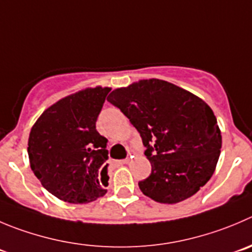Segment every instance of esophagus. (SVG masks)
Here are the masks:
<instances>
[{
    "label": "esophagus",
    "mask_w": 252,
    "mask_h": 252,
    "mask_svg": "<svg viewBox=\"0 0 252 252\" xmlns=\"http://www.w3.org/2000/svg\"><path fill=\"white\" fill-rule=\"evenodd\" d=\"M128 162H130V159H128V158H126V159H120V160H117V164H120V166H122V164H127Z\"/></svg>",
    "instance_id": "obj_1"
}]
</instances>
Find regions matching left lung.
Instances as JSON below:
<instances>
[{
  "label": "left lung",
  "mask_w": 252,
  "mask_h": 252,
  "mask_svg": "<svg viewBox=\"0 0 252 252\" xmlns=\"http://www.w3.org/2000/svg\"><path fill=\"white\" fill-rule=\"evenodd\" d=\"M107 101L142 137L152 171L141 191L163 204L194 195L212 178L221 148L213 110L191 93L159 79L116 89Z\"/></svg>",
  "instance_id": "1"
}]
</instances>
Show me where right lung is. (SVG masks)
I'll return each instance as SVG.
<instances>
[{"instance_id": "add662e5", "label": "right lung", "mask_w": 252, "mask_h": 252, "mask_svg": "<svg viewBox=\"0 0 252 252\" xmlns=\"http://www.w3.org/2000/svg\"><path fill=\"white\" fill-rule=\"evenodd\" d=\"M110 88L85 89L48 107L28 138L31 168L49 193L79 204L106 193L107 138L96 120Z\"/></svg>"}]
</instances>
